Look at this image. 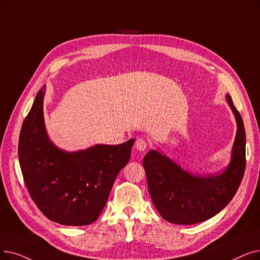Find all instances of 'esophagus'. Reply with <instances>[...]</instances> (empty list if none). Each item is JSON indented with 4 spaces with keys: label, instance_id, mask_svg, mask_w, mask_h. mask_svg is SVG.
Instances as JSON below:
<instances>
[{
    "label": "esophagus",
    "instance_id": "obj_1",
    "mask_svg": "<svg viewBox=\"0 0 260 260\" xmlns=\"http://www.w3.org/2000/svg\"><path fill=\"white\" fill-rule=\"evenodd\" d=\"M135 146H136V149L140 152H144L146 150V146H148V143H146L145 139L143 138H139L137 139L136 143H135Z\"/></svg>",
    "mask_w": 260,
    "mask_h": 260
}]
</instances>
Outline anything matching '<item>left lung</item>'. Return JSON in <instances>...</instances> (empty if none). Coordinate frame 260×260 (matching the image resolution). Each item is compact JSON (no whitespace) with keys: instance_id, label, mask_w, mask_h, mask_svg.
Returning <instances> with one entry per match:
<instances>
[{"instance_id":"left-lung-1","label":"left lung","mask_w":260,"mask_h":260,"mask_svg":"<svg viewBox=\"0 0 260 260\" xmlns=\"http://www.w3.org/2000/svg\"><path fill=\"white\" fill-rule=\"evenodd\" d=\"M237 122L229 167L218 175L189 173L165 154L151 150L143 158L149 193L160 216L170 223L190 225L216 216L238 190L245 170V131L242 118L226 94Z\"/></svg>"}]
</instances>
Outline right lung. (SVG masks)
<instances>
[{
	"label": "right lung",
	"instance_id": "obj_1",
	"mask_svg": "<svg viewBox=\"0 0 260 260\" xmlns=\"http://www.w3.org/2000/svg\"><path fill=\"white\" fill-rule=\"evenodd\" d=\"M46 86L36 95L19 138L24 183L40 211L69 226L93 223L106 205L119 172L128 162L135 139L66 152L50 140L43 118Z\"/></svg>",
	"mask_w": 260,
	"mask_h": 260
}]
</instances>
